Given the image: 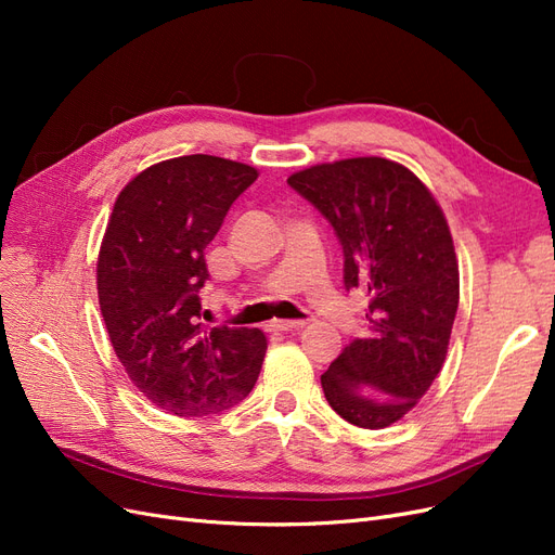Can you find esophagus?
Returning a JSON list of instances; mask_svg holds the SVG:
<instances>
[{
  "mask_svg": "<svg viewBox=\"0 0 555 555\" xmlns=\"http://www.w3.org/2000/svg\"><path fill=\"white\" fill-rule=\"evenodd\" d=\"M306 322H282V319H275V322H271V331H278V333H287V331H298L304 328Z\"/></svg>",
  "mask_w": 555,
  "mask_h": 555,
  "instance_id": "obj_1",
  "label": "esophagus"
}]
</instances>
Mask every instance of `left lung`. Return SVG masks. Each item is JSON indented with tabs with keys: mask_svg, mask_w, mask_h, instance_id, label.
<instances>
[{
	"mask_svg": "<svg viewBox=\"0 0 555 555\" xmlns=\"http://www.w3.org/2000/svg\"><path fill=\"white\" fill-rule=\"evenodd\" d=\"M338 233L347 289L367 294V333L322 375L345 422H400L440 375L459 310V259L447 217L408 166L384 157L314 164L287 178Z\"/></svg>",
	"mask_w": 555,
	"mask_h": 555,
	"instance_id": "8db88e82",
	"label": "left lung"
}]
</instances>
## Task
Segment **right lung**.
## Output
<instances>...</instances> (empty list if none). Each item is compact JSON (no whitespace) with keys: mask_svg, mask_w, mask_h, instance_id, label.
<instances>
[{"mask_svg":"<svg viewBox=\"0 0 555 555\" xmlns=\"http://www.w3.org/2000/svg\"><path fill=\"white\" fill-rule=\"evenodd\" d=\"M255 166L184 155L147 166L117 194L96 257V294L131 384L159 410L206 416L255 386L268 340L259 328H208L198 289L204 251Z\"/></svg>","mask_w":555,"mask_h":555,"instance_id":"right-lung-1","label":"right lung"}]
</instances>
